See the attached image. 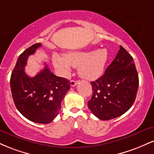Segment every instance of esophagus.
I'll return each instance as SVG.
<instances>
[{
  "label": "esophagus",
  "instance_id": "esophagus-1",
  "mask_svg": "<svg viewBox=\"0 0 154 154\" xmlns=\"http://www.w3.org/2000/svg\"><path fill=\"white\" fill-rule=\"evenodd\" d=\"M77 84V81H76V80H71V81H70V85H71L72 87H75V86Z\"/></svg>",
  "mask_w": 154,
  "mask_h": 154
}]
</instances>
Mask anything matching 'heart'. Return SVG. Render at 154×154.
<instances>
[{"instance_id":"1","label":"heart","mask_w":154,"mask_h":154,"mask_svg":"<svg viewBox=\"0 0 154 154\" xmlns=\"http://www.w3.org/2000/svg\"><path fill=\"white\" fill-rule=\"evenodd\" d=\"M109 59L106 49L69 52L64 56L55 54L53 64L64 77L72 72V66L78 67V73L82 78L95 80L103 75Z\"/></svg>"}]
</instances>
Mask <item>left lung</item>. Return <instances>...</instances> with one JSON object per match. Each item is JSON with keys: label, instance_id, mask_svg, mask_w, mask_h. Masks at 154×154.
Listing matches in <instances>:
<instances>
[{"label": "left lung", "instance_id": "obj_1", "mask_svg": "<svg viewBox=\"0 0 154 154\" xmlns=\"http://www.w3.org/2000/svg\"><path fill=\"white\" fill-rule=\"evenodd\" d=\"M91 85L93 95L88 106L95 116L109 120L122 115L134 103L138 89V75L133 58L120 45L104 75Z\"/></svg>", "mask_w": 154, "mask_h": 154}]
</instances>
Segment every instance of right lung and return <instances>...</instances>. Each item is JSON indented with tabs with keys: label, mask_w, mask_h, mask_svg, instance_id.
I'll return each instance as SVG.
<instances>
[{
	"label": "right lung",
	"mask_w": 154,
	"mask_h": 154,
	"mask_svg": "<svg viewBox=\"0 0 154 154\" xmlns=\"http://www.w3.org/2000/svg\"><path fill=\"white\" fill-rule=\"evenodd\" d=\"M41 45L34 44L20 54L11 73L10 85L14 102L19 112L32 122L48 124L59 114L70 82L54 75L47 65L33 77L25 73L28 57Z\"/></svg>",
	"instance_id": "right-lung-1"
}]
</instances>
